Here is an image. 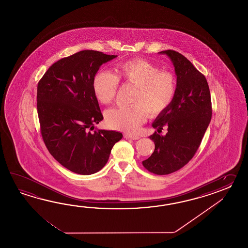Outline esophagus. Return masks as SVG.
<instances>
[{
    "mask_svg": "<svg viewBox=\"0 0 248 248\" xmlns=\"http://www.w3.org/2000/svg\"><path fill=\"white\" fill-rule=\"evenodd\" d=\"M125 138H128V139H132V140H138L140 137L137 136V135H129V134H125L124 135Z\"/></svg>",
    "mask_w": 248,
    "mask_h": 248,
    "instance_id": "1",
    "label": "esophagus"
}]
</instances>
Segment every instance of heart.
<instances>
[{
    "label": "heart",
    "instance_id": "b5f03b06",
    "mask_svg": "<svg viewBox=\"0 0 248 248\" xmlns=\"http://www.w3.org/2000/svg\"><path fill=\"white\" fill-rule=\"evenodd\" d=\"M120 79L137 86L130 106L110 109L106 112L107 125L117 130L135 133L146 121L147 112L157 117L169 109L174 100L176 80L169 71H160L145 59L137 58L118 65L117 74L102 70L95 74L92 87L96 99L108 105L116 96Z\"/></svg>",
    "mask_w": 248,
    "mask_h": 248
}]
</instances>
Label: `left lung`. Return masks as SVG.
I'll use <instances>...</instances> for the list:
<instances>
[{
    "label": "left lung",
    "instance_id": "left-lung-1",
    "mask_svg": "<svg viewBox=\"0 0 248 248\" xmlns=\"http://www.w3.org/2000/svg\"><path fill=\"white\" fill-rule=\"evenodd\" d=\"M158 53L174 64L176 91L169 109L153 123L158 133L168 126V133L162 136L155 132L150 137L155 149L142 165L153 174H169L193 158L210 123L212 104L206 77L187 58L170 49Z\"/></svg>",
    "mask_w": 248,
    "mask_h": 248
}]
</instances>
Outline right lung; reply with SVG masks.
<instances>
[{"instance_id": "right-lung-1", "label": "right lung", "mask_w": 248, "mask_h": 248, "mask_svg": "<svg viewBox=\"0 0 248 248\" xmlns=\"http://www.w3.org/2000/svg\"><path fill=\"white\" fill-rule=\"evenodd\" d=\"M82 50L47 69L37 87V111L44 143L56 160L76 174H95L107 163L122 134L94 129L104 119L92 81L103 63L116 58Z\"/></svg>"}]
</instances>
